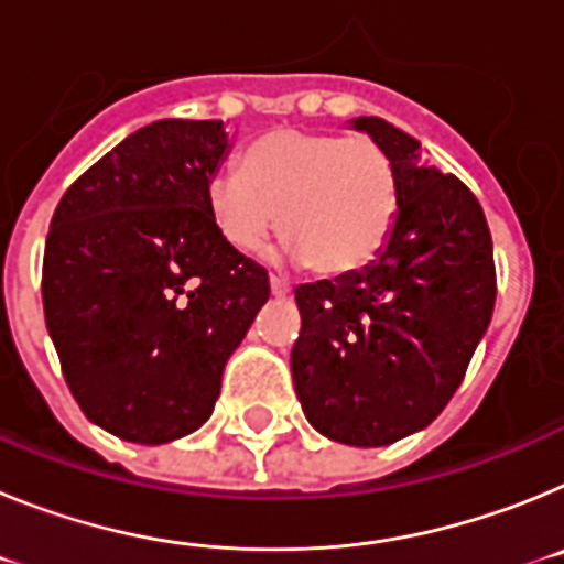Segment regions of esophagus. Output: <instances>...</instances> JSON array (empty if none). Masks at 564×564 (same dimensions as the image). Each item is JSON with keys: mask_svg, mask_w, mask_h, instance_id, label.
Returning <instances> with one entry per match:
<instances>
[{"mask_svg": "<svg viewBox=\"0 0 564 564\" xmlns=\"http://www.w3.org/2000/svg\"><path fill=\"white\" fill-rule=\"evenodd\" d=\"M271 291L273 296H291V285H288L285 279L273 276V273H271Z\"/></svg>", "mask_w": 564, "mask_h": 564, "instance_id": "obj_1", "label": "esophagus"}]
</instances>
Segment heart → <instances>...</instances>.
<instances>
[{"instance_id": "obj_1", "label": "heart", "mask_w": 564, "mask_h": 564, "mask_svg": "<svg viewBox=\"0 0 564 564\" xmlns=\"http://www.w3.org/2000/svg\"><path fill=\"white\" fill-rule=\"evenodd\" d=\"M208 214L228 246L257 251L276 228L288 253L318 276L367 268L398 214L392 158L367 134L279 127L242 154V172L208 183Z\"/></svg>"}]
</instances>
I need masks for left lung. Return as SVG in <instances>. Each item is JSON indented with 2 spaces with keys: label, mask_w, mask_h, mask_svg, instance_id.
I'll list each match as a JSON object with an SVG mask.
<instances>
[{
  "label": "left lung",
  "mask_w": 564,
  "mask_h": 564,
  "mask_svg": "<svg viewBox=\"0 0 564 564\" xmlns=\"http://www.w3.org/2000/svg\"><path fill=\"white\" fill-rule=\"evenodd\" d=\"M387 149L398 214L364 271L296 288L291 352L313 430L350 446H387L430 426L460 387L497 296L486 214L466 183L381 118H356Z\"/></svg>",
  "instance_id": "8db88e82"
}]
</instances>
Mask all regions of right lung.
I'll list each match as a JSON object with an SVG mask.
<instances>
[{
  "instance_id": "add662e5",
  "label": "right lung",
  "mask_w": 564,
  "mask_h": 564,
  "mask_svg": "<svg viewBox=\"0 0 564 564\" xmlns=\"http://www.w3.org/2000/svg\"><path fill=\"white\" fill-rule=\"evenodd\" d=\"M226 152L223 121H154L93 163L50 220L42 302L64 381L123 441L203 426L271 296L265 268L208 214Z\"/></svg>"
}]
</instances>
